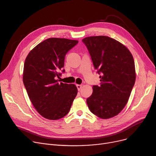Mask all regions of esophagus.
I'll return each instance as SVG.
<instances>
[{
  "label": "esophagus",
  "mask_w": 156,
  "mask_h": 156,
  "mask_svg": "<svg viewBox=\"0 0 156 156\" xmlns=\"http://www.w3.org/2000/svg\"><path fill=\"white\" fill-rule=\"evenodd\" d=\"M76 87H77L78 90L80 91V89L81 88V87H82V85H76Z\"/></svg>",
  "instance_id": "esophagus-1"
}]
</instances>
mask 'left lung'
Masks as SVG:
<instances>
[{
  "instance_id": "8db88e82",
  "label": "left lung",
  "mask_w": 156,
  "mask_h": 156,
  "mask_svg": "<svg viewBox=\"0 0 156 156\" xmlns=\"http://www.w3.org/2000/svg\"><path fill=\"white\" fill-rule=\"evenodd\" d=\"M82 42L101 75L100 85L93 86L87 99L88 107L100 118H112L125 108L134 86L133 57L124 45L107 36L86 37Z\"/></svg>"
}]
</instances>
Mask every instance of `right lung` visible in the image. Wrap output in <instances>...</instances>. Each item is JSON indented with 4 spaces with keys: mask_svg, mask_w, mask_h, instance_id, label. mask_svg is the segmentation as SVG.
<instances>
[{
    "mask_svg": "<svg viewBox=\"0 0 156 156\" xmlns=\"http://www.w3.org/2000/svg\"><path fill=\"white\" fill-rule=\"evenodd\" d=\"M78 40L50 38L34 47L24 64L23 83L30 99L44 118L57 120L69 112L76 97L75 85L59 83L65 56Z\"/></svg>",
    "mask_w": 156,
    "mask_h": 156,
    "instance_id": "add662e5",
    "label": "right lung"
}]
</instances>
